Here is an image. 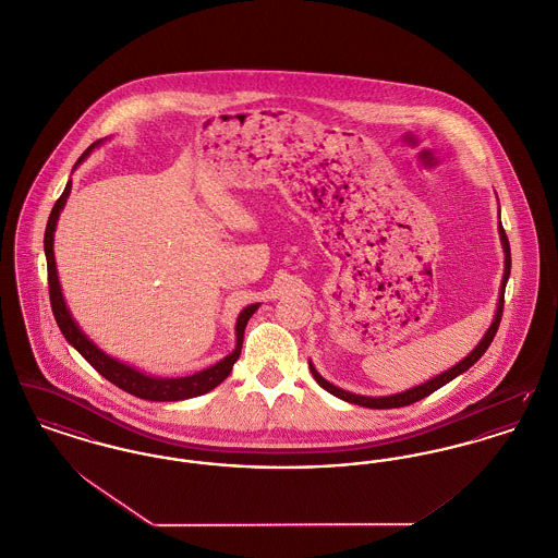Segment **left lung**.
Returning <instances> with one entry per match:
<instances>
[{
	"instance_id": "8db88e82",
	"label": "left lung",
	"mask_w": 558,
	"mask_h": 558,
	"mask_svg": "<svg viewBox=\"0 0 558 558\" xmlns=\"http://www.w3.org/2000/svg\"><path fill=\"white\" fill-rule=\"evenodd\" d=\"M497 231H499V242H501V248H504V276H501V284H499L497 307H495V316H493L492 325L485 330L483 339L476 343V348H474L465 359H461L458 364L449 366L447 371L438 373L436 377L427 379V381L420 384V386H413V388H409V390H404V392L388 393V396H362V393L348 392V390H343V388H337L335 384H330L328 379H325V377L316 371L314 362L310 361V371H312L314 379L318 381V386L325 388L328 393H332V396L345 400V402L361 404V407H366V409H398V407L413 404V402L426 398L429 393L436 392L438 388L447 386L449 381H453L461 373H465L474 362H478V359H481V356L487 352V348L492 345L493 337H495V332H497V328H499V323H501L504 293H506V284H508V278H510V265H512V259H510V244H508L506 231L501 228V221H499V226H497Z\"/></svg>"
}]
</instances>
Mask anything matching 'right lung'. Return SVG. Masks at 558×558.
Returning a JSON list of instances; mask_svg holds the SVG:
<instances>
[{"label": "right lung", "instance_id": "right-lung-1", "mask_svg": "<svg viewBox=\"0 0 558 558\" xmlns=\"http://www.w3.org/2000/svg\"><path fill=\"white\" fill-rule=\"evenodd\" d=\"M107 138H100L97 143H93L73 166V170L82 165L99 145H102ZM71 194V179L66 181L65 192L57 199L50 217H48V226L44 233V253H46V263H48V284H50V303H52V312L57 318V325L61 328V332L65 335L69 345H73L86 362H90V366H95L105 379H109L113 386L122 388L124 392L132 393L136 398L143 400H156V402H172V400H187V398H196L202 393L215 390L221 381H226L230 377L231 366L238 361L240 350H242V339H244V328L248 318L259 310L262 303H251L246 305L238 318H235V348L233 352L228 354L226 359L215 362L208 368H202L194 375L187 377H156V375H147L145 371L132 366L129 362L118 361L116 356L107 354L105 350H100L99 345L82 330V327L75 323L69 305H66L63 289L59 282V269H57V259H54V231L59 217L65 208L66 197Z\"/></svg>", "mask_w": 558, "mask_h": 558}]
</instances>
